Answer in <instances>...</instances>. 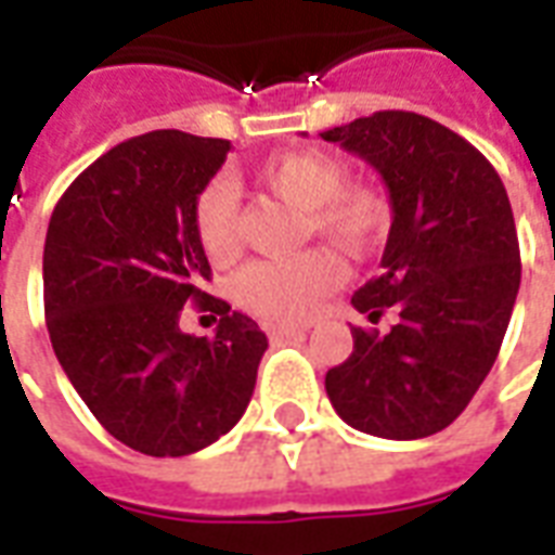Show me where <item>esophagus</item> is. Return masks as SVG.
Listing matches in <instances>:
<instances>
[{
    "label": "esophagus",
    "instance_id": "34e87169",
    "mask_svg": "<svg viewBox=\"0 0 555 555\" xmlns=\"http://www.w3.org/2000/svg\"><path fill=\"white\" fill-rule=\"evenodd\" d=\"M264 333L273 338V341H279V338L300 336V333H306V326H300V324H264Z\"/></svg>",
    "mask_w": 555,
    "mask_h": 555
}]
</instances>
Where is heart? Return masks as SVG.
I'll return each mask as SVG.
<instances>
[{
	"mask_svg": "<svg viewBox=\"0 0 555 555\" xmlns=\"http://www.w3.org/2000/svg\"><path fill=\"white\" fill-rule=\"evenodd\" d=\"M270 193L306 210L309 231L324 234L350 255H365L389 225V202L374 186L348 181V169L330 154L297 151L270 159L258 171ZM195 237L210 258H231L237 249V202L225 181H210L195 195ZM345 276L330 249H309L294 258L253 261L234 282L243 309L270 324L302 321Z\"/></svg>",
	"mask_w": 555,
	"mask_h": 555,
	"instance_id": "heart-1",
	"label": "heart"
}]
</instances>
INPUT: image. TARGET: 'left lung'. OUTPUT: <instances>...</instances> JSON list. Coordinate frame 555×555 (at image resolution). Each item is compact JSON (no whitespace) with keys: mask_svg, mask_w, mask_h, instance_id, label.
Wrapping results in <instances>:
<instances>
[{"mask_svg":"<svg viewBox=\"0 0 555 555\" xmlns=\"http://www.w3.org/2000/svg\"><path fill=\"white\" fill-rule=\"evenodd\" d=\"M321 139L380 171L392 225L380 273L353 294L372 324L326 372V396L350 428L418 440L464 413L496 362L520 288V246L500 175L481 151L425 115L386 109Z\"/></svg>","mask_w":555,"mask_h":555,"instance_id":"8db88e82","label":"left lung"}]
</instances>
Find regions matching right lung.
Here are the masks:
<instances>
[{"instance_id":"obj_1","label":"right lung","mask_w":555,"mask_h":555,"mask_svg":"<svg viewBox=\"0 0 555 555\" xmlns=\"http://www.w3.org/2000/svg\"><path fill=\"white\" fill-rule=\"evenodd\" d=\"M229 139L154 130L109 147L59 198L43 243V314L67 380L103 428L151 457H181L241 422L267 336L202 291L210 264L193 205ZM186 301L218 336L180 333Z\"/></svg>"}]
</instances>
